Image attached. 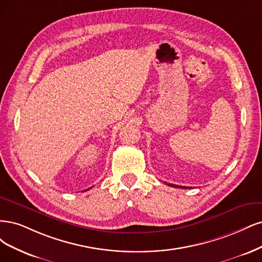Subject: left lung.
<instances>
[{
  "mask_svg": "<svg viewBox=\"0 0 262 262\" xmlns=\"http://www.w3.org/2000/svg\"><path fill=\"white\" fill-rule=\"evenodd\" d=\"M168 186H172V187H177V185H171V184H168ZM182 188H184V187H182ZM185 188H186V187H185Z\"/></svg>",
  "mask_w": 262,
  "mask_h": 262,
  "instance_id": "8db88e82",
  "label": "left lung"
}]
</instances>
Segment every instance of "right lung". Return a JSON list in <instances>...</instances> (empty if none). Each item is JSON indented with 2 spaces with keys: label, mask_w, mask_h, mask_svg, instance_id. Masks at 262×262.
Returning a JSON list of instances; mask_svg holds the SVG:
<instances>
[{
  "label": "right lung",
  "mask_w": 262,
  "mask_h": 262,
  "mask_svg": "<svg viewBox=\"0 0 262 262\" xmlns=\"http://www.w3.org/2000/svg\"><path fill=\"white\" fill-rule=\"evenodd\" d=\"M88 189H89V188H88Z\"/></svg>",
  "instance_id": "right-lung-1"
}]
</instances>
